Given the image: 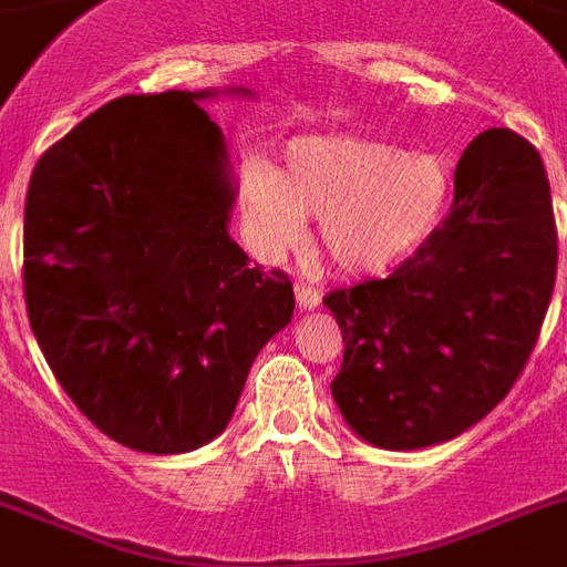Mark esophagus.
<instances>
[{
    "mask_svg": "<svg viewBox=\"0 0 567 567\" xmlns=\"http://www.w3.org/2000/svg\"><path fill=\"white\" fill-rule=\"evenodd\" d=\"M295 298H298L301 310H316L318 303H321V292L312 284H307V280H295Z\"/></svg>",
    "mask_w": 567,
    "mask_h": 567,
    "instance_id": "34e87169",
    "label": "esophagus"
}]
</instances>
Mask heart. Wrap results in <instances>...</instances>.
I'll return each mask as SVG.
<instances>
[{
  "mask_svg": "<svg viewBox=\"0 0 567 567\" xmlns=\"http://www.w3.org/2000/svg\"><path fill=\"white\" fill-rule=\"evenodd\" d=\"M449 196L446 158L371 138L295 142L284 171L251 165L240 185L243 217L264 249H289L303 219H321L330 264L350 275L385 272L414 255L441 226Z\"/></svg>",
  "mask_w": 567,
  "mask_h": 567,
  "instance_id": "heart-1",
  "label": "heart"
}]
</instances>
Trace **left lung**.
Listing matches in <instances>:
<instances>
[{
    "mask_svg": "<svg viewBox=\"0 0 567 567\" xmlns=\"http://www.w3.org/2000/svg\"><path fill=\"white\" fill-rule=\"evenodd\" d=\"M554 280L545 165L513 130H486L463 150L432 237L388 278L324 298L344 339L330 382L344 423L394 452L472 429L525 371Z\"/></svg>",
    "mask_w": 567,
    "mask_h": 567,
    "instance_id": "1",
    "label": "left lung"
}]
</instances>
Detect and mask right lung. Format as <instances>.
<instances>
[{
  "label": "right lung",
  "mask_w": 567,
  "mask_h": 567,
  "mask_svg": "<svg viewBox=\"0 0 567 567\" xmlns=\"http://www.w3.org/2000/svg\"><path fill=\"white\" fill-rule=\"evenodd\" d=\"M251 95L228 89V95ZM205 92L115 97L51 144L25 196L28 321L115 443L179 455L226 432L292 280L228 237L234 185Z\"/></svg>",
  "instance_id": "right-lung-1"
}]
</instances>
